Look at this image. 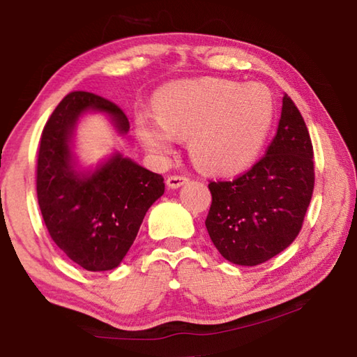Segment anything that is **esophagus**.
Wrapping results in <instances>:
<instances>
[{"label":"esophagus","mask_w":357,"mask_h":357,"mask_svg":"<svg viewBox=\"0 0 357 357\" xmlns=\"http://www.w3.org/2000/svg\"><path fill=\"white\" fill-rule=\"evenodd\" d=\"M189 178L183 176V174H172V176L167 178V185L172 187V189H178L183 184H185Z\"/></svg>","instance_id":"34e87169"}]
</instances>
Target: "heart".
I'll return each mask as SVG.
<instances>
[{"instance_id": "b5f03b06", "label": "heart", "mask_w": 357, "mask_h": 357, "mask_svg": "<svg viewBox=\"0 0 357 357\" xmlns=\"http://www.w3.org/2000/svg\"><path fill=\"white\" fill-rule=\"evenodd\" d=\"M155 118H137L149 151L168 154L174 137L190 138L192 159L203 170L233 174L261 153L274 119V100L259 83L203 78L168 86L155 96Z\"/></svg>"}]
</instances>
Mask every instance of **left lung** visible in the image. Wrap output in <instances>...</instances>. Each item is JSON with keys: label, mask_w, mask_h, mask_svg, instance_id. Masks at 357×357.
<instances>
[{"label": "left lung", "mask_w": 357, "mask_h": 357, "mask_svg": "<svg viewBox=\"0 0 357 357\" xmlns=\"http://www.w3.org/2000/svg\"><path fill=\"white\" fill-rule=\"evenodd\" d=\"M313 185L309 129L285 94L277 134L261 159L231 181H209L213 202L204 223L211 241L234 264L268 261L299 234Z\"/></svg>", "instance_id": "1"}]
</instances>
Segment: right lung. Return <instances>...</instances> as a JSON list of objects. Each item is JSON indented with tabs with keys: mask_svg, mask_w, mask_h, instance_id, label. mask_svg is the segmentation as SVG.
Returning a JSON list of instances; mask_svg holds the SVG:
<instances>
[{
	"mask_svg": "<svg viewBox=\"0 0 357 357\" xmlns=\"http://www.w3.org/2000/svg\"><path fill=\"white\" fill-rule=\"evenodd\" d=\"M86 110L105 112L121 134L129 130L126 113L105 98L72 91L44 126L36 165V190L48 234L72 261L86 271H110L123 261L144 214L164 195L160 174L121 154L93 174L72 167L69 138Z\"/></svg>",
	"mask_w": 357,
	"mask_h": 357,
	"instance_id": "add662e5",
	"label": "right lung"
}]
</instances>
